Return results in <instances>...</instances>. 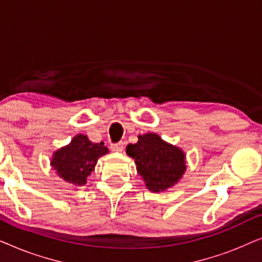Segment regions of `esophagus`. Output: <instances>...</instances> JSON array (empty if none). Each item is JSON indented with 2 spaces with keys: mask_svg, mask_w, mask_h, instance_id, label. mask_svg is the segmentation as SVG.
<instances>
[{
  "mask_svg": "<svg viewBox=\"0 0 262 262\" xmlns=\"http://www.w3.org/2000/svg\"><path fill=\"white\" fill-rule=\"evenodd\" d=\"M111 149H112V151H117V152L123 151L124 143L123 142H118V143H114V144H111Z\"/></svg>",
  "mask_w": 262,
  "mask_h": 262,
  "instance_id": "esophagus-1",
  "label": "esophagus"
}]
</instances>
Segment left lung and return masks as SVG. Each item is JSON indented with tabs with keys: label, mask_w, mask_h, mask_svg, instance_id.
Listing matches in <instances>:
<instances>
[{
	"label": "left lung",
	"mask_w": 262,
	"mask_h": 262,
	"mask_svg": "<svg viewBox=\"0 0 262 262\" xmlns=\"http://www.w3.org/2000/svg\"><path fill=\"white\" fill-rule=\"evenodd\" d=\"M126 154L135 159L138 174L152 192L173 186L186 170L182 150L168 144L156 134L139 136L136 144L126 146Z\"/></svg>",
	"instance_id": "obj_1"
}]
</instances>
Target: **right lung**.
Wrapping results in <instances>:
<instances>
[{"label": "right lung", "mask_w": 262, "mask_h": 262, "mask_svg": "<svg viewBox=\"0 0 262 262\" xmlns=\"http://www.w3.org/2000/svg\"><path fill=\"white\" fill-rule=\"evenodd\" d=\"M108 152L103 142L92 143L84 135L75 136L69 145L55 152L51 164L67 182L84 185L100 156Z\"/></svg>", "instance_id": "obj_1"}]
</instances>
